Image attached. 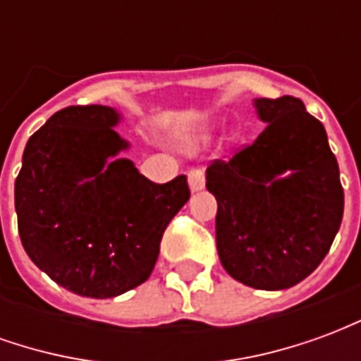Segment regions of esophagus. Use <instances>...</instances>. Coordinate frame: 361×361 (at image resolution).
<instances>
[{
    "instance_id": "34e87169",
    "label": "esophagus",
    "mask_w": 361,
    "mask_h": 361,
    "mask_svg": "<svg viewBox=\"0 0 361 361\" xmlns=\"http://www.w3.org/2000/svg\"><path fill=\"white\" fill-rule=\"evenodd\" d=\"M189 189L191 191H201L204 188V172L201 168H191L188 173Z\"/></svg>"
}]
</instances>
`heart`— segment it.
Here are the masks:
<instances>
[{
    "label": "heart",
    "mask_w": 361,
    "mask_h": 361,
    "mask_svg": "<svg viewBox=\"0 0 361 361\" xmlns=\"http://www.w3.org/2000/svg\"><path fill=\"white\" fill-rule=\"evenodd\" d=\"M201 139H204V137H199V139H191V141H189V145H197V142L201 141Z\"/></svg>",
    "instance_id": "b5f03b06"
}]
</instances>
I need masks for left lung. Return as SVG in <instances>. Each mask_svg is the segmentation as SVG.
<instances>
[{
  "mask_svg": "<svg viewBox=\"0 0 361 361\" xmlns=\"http://www.w3.org/2000/svg\"><path fill=\"white\" fill-rule=\"evenodd\" d=\"M267 127L228 162L207 168L216 197V250L245 286L284 290L307 279L333 245L344 191L323 123L300 98H257Z\"/></svg>",
  "mask_w": 361,
  "mask_h": 361,
  "instance_id": "8db88e82",
  "label": "left lung"
}]
</instances>
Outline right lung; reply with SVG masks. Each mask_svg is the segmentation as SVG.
<instances>
[{
    "instance_id": "obj_1",
    "label": "right lung",
    "mask_w": 361,
    "mask_h": 361,
    "mask_svg": "<svg viewBox=\"0 0 361 361\" xmlns=\"http://www.w3.org/2000/svg\"><path fill=\"white\" fill-rule=\"evenodd\" d=\"M110 106H69L30 139L15 181L27 255L54 282L87 298H116L149 279L170 220L189 201L188 178L147 180L114 127Z\"/></svg>"
}]
</instances>
